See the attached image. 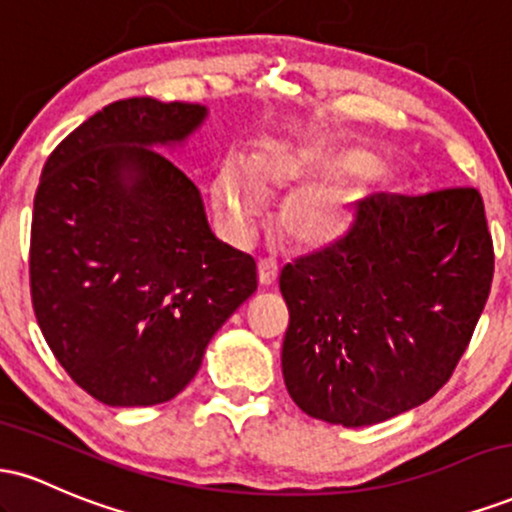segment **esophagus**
Instances as JSON below:
<instances>
[{
	"label": "esophagus",
	"mask_w": 512,
	"mask_h": 512,
	"mask_svg": "<svg viewBox=\"0 0 512 512\" xmlns=\"http://www.w3.org/2000/svg\"><path fill=\"white\" fill-rule=\"evenodd\" d=\"M257 274H260L262 286H272L276 281V274H279V262L274 257H262L260 264H257Z\"/></svg>",
	"instance_id": "34e87169"
}]
</instances>
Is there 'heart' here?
<instances>
[{
  "instance_id": "1",
  "label": "heart",
  "mask_w": 512,
  "mask_h": 512,
  "mask_svg": "<svg viewBox=\"0 0 512 512\" xmlns=\"http://www.w3.org/2000/svg\"><path fill=\"white\" fill-rule=\"evenodd\" d=\"M373 163L375 158L366 151H339L325 142H267L245 161V173L236 163L221 168L211 199L223 226L236 238H248L262 214L258 194L274 199L320 178L366 173ZM276 223L281 236L296 248H332L354 228L356 195L334 182L310 185L286 199Z\"/></svg>"
}]
</instances>
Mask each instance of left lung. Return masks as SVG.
<instances>
[{
  "label": "left lung",
  "instance_id": "obj_1",
  "mask_svg": "<svg viewBox=\"0 0 512 512\" xmlns=\"http://www.w3.org/2000/svg\"><path fill=\"white\" fill-rule=\"evenodd\" d=\"M493 240L474 187L356 204L342 243L286 264L284 383L313 419L380 424L450 380L491 291Z\"/></svg>",
  "mask_w": 512,
  "mask_h": 512
}]
</instances>
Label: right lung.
Listing matches in <instances>:
<instances>
[{
  "label": "right lung",
  "mask_w": 512,
  "mask_h": 512,
  "mask_svg": "<svg viewBox=\"0 0 512 512\" xmlns=\"http://www.w3.org/2000/svg\"><path fill=\"white\" fill-rule=\"evenodd\" d=\"M204 117L156 98L105 105L57 144L35 192V320L69 378L108 407L180 395L257 291L255 260L216 240L195 182L151 149Z\"/></svg>",
  "instance_id": "obj_1"
}]
</instances>
